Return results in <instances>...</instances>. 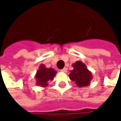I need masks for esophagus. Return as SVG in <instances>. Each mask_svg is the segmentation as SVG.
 Instances as JSON below:
<instances>
[{
	"instance_id": "esophagus-1",
	"label": "esophagus",
	"mask_w": 121,
	"mask_h": 121,
	"mask_svg": "<svg viewBox=\"0 0 121 121\" xmlns=\"http://www.w3.org/2000/svg\"><path fill=\"white\" fill-rule=\"evenodd\" d=\"M60 71L61 72H63V73H66L67 72V69L66 68H64V69H61Z\"/></svg>"
}]
</instances>
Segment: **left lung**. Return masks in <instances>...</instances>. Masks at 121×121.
Returning <instances> with one entry per match:
<instances>
[{"mask_svg":"<svg viewBox=\"0 0 121 121\" xmlns=\"http://www.w3.org/2000/svg\"><path fill=\"white\" fill-rule=\"evenodd\" d=\"M72 66L73 69L70 71L69 75L72 81H74L78 87H85L90 84L92 74L84 63L81 61H77L72 64Z\"/></svg>","mask_w":121,"mask_h":121,"instance_id":"left-lung-1","label":"left lung"}]
</instances>
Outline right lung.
<instances>
[{
    "instance_id": "1",
    "label": "right lung",
    "mask_w": 121,
    "mask_h": 121,
    "mask_svg": "<svg viewBox=\"0 0 121 121\" xmlns=\"http://www.w3.org/2000/svg\"><path fill=\"white\" fill-rule=\"evenodd\" d=\"M57 71L52 68H47L44 64H41L35 75L36 81V84L38 86L45 87L48 85V81H51L56 76Z\"/></svg>"
}]
</instances>
